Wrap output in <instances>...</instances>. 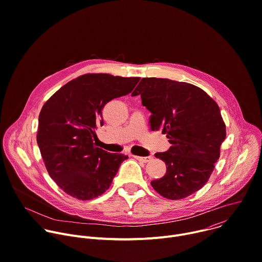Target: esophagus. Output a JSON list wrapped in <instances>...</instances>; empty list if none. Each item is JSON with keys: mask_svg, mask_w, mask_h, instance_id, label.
<instances>
[{"mask_svg": "<svg viewBox=\"0 0 262 262\" xmlns=\"http://www.w3.org/2000/svg\"><path fill=\"white\" fill-rule=\"evenodd\" d=\"M136 159H138V160H140V161H142V162H149L150 160H152V156H145V157H143V156H134Z\"/></svg>", "mask_w": 262, "mask_h": 262, "instance_id": "esophagus-1", "label": "esophagus"}]
</instances>
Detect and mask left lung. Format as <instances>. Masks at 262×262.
<instances>
[{"label": "left lung", "instance_id": "1", "mask_svg": "<svg viewBox=\"0 0 262 262\" xmlns=\"http://www.w3.org/2000/svg\"><path fill=\"white\" fill-rule=\"evenodd\" d=\"M139 95L152 113L151 129L161 130L170 144L155 153L166 172L152 187L168 200L196 192L208 182L226 137L218 105L198 86L162 78H143L132 96Z\"/></svg>", "mask_w": 262, "mask_h": 262}]
</instances>
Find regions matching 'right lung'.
<instances>
[{
    "label": "right lung",
    "mask_w": 262,
    "mask_h": 262,
    "mask_svg": "<svg viewBox=\"0 0 262 262\" xmlns=\"http://www.w3.org/2000/svg\"><path fill=\"white\" fill-rule=\"evenodd\" d=\"M141 78L85 74L63 85L42 107L37 143L49 176L69 195L93 200L111 185L122 161L120 153L95 146L102 110L133 92Z\"/></svg>",
    "instance_id": "add662e5"
}]
</instances>
